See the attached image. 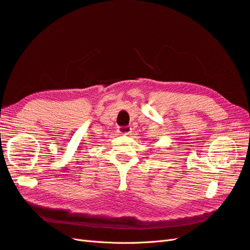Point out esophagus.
I'll list each match as a JSON object with an SVG mask.
<instances>
[{
  "label": "esophagus",
  "mask_w": 250,
  "mask_h": 250,
  "mask_svg": "<svg viewBox=\"0 0 250 250\" xmlns=\"http://www.w3.org/2000/svg\"><path fill=\"white\" fill-rule=\"evenodd\" d=\"M117 131L120 134H129L131 132V127H129V126H119Z\"/></svg>",
  "instance_id": "1"
}]
</instances>
